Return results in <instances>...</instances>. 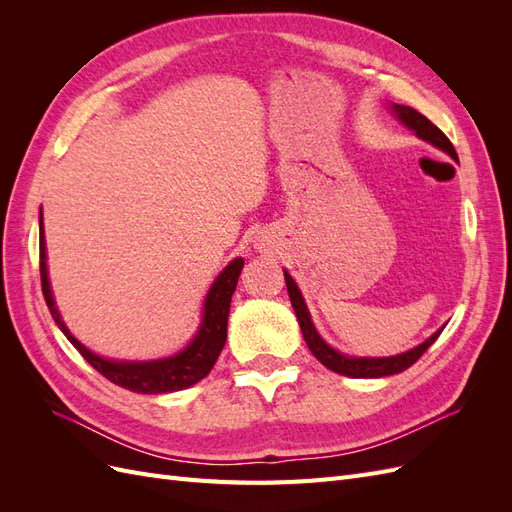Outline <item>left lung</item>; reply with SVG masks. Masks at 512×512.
I'll return each instance as SVG.
<instances>
[{
	"instance_id": "left-lung-1",
	"label": "left lung",
	"mask_w": 512,
	"mask_h": 512,
	"mask_svg": "<svg viewBox=\"0 0 512 512\" xmlns=\"http://www.w3.org/2000/svg\"><path fill=\"white\" fill-rule=\"evenodd\" d=\"M391 111L395 113V117L401 123H404L408 130H412L418 138H421V141H425L433 147H438L440 151L448 153V156H451L455 162H459L453 143L448 141L446 134L438 126H433V123L425 115L414 111L412 106H404V104H391ZM284 277H286L288 297H290V303L294 307V314H297L299 327H301V333H303L307 348L312 350V354L324 367L335 371V374H342V376H348V378H384V376L401 374V371H406L410 365H414L418 359H421L423 352L433 342H436V339L442 333V329H444V327L438 329L431 337H427L423 344H418L412 350L395 354V356H380V359H374V356H348V354L339 352V350L331 348L327 342H324V339L320 337V333L314 327L312 316H309V309L305 305V299H303V294H301L297 282L292 280L288 271H284Z\"/></svg>"
}]
</instances>
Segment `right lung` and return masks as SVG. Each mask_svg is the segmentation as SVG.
<instances>
[{"instance_id": "right-lung-1", "label": "right lung", "mask_w": 512, "mask_h": 512, "mask_svg": "<svg viewBox=\"0 0 512 512\" xmlns=\"http://www.w3.org/2000/svg\"><path fill=\"white\" fill-rule=\"evenodd\" d=\"M241 269H243V258H235L228 262V267L218 277H215V282L211 284L205 297L200 327L192 342L181 352L166 356V359H156V361L104 359V356L85 348L79 339L70 333V329L59 316V309L55 305L51 282H49V271H46V243H44V226H42V211H40V277H42L44 301L49 305L53 320L57 322L61 333L70 339V344L83 354V359L91 367L98 369L106 380H111L113 384L123 386V389H128L132 393H143V395L175 393V391L190 389V386H194L209 374L226 344L230 301H232V292L237 288Z\"/></svg>"}]
</instances>
